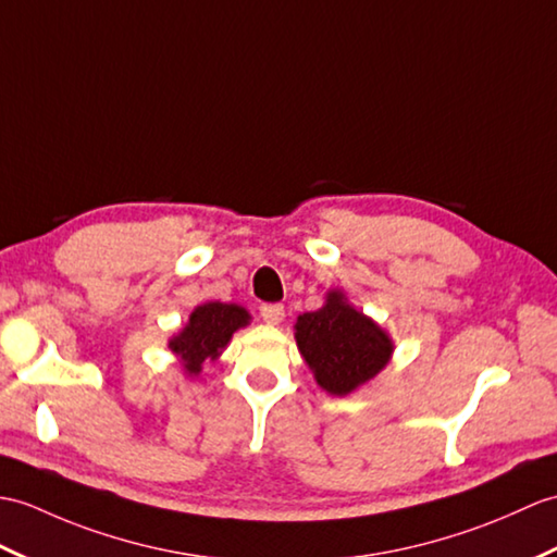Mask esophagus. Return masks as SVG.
<instances>
[{"label": "esophagus", "instance_id": "obj_1", "mask_svg": "<svg viewBox=\"0 0 557 557\" xmlns=\"http://www.w3.org/2000/svg\"><path fill=\"white\" fill-rule=\"evenodd\" d=\"M261 318L268 322V325H280V322L284 320V306H280V304L261 306Z\"/></svg>", "mask_w": 557, "mask_h": 557}]
</instances>
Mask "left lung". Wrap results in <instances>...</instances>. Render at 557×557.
Instances as JSON below:
<instances>
[{"label":"left lung","instance_id":"left-lung-1","mask_svg":"<svg viewBox=\"0 0 557 557\" xmlns=\"http://www.w3.org/2000/svg\"><path fill=\"white\" fill-rule=\"evenodd\" d=\"M294 339L322 392L348 396L389 366L394 339L344 289H330L313 313L294 322Z\"/></svg>","mask_w":557,"mask_h":557}]
</instances>
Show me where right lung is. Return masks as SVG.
Masks as SVG:
<instances>
[{
  "label": "right lung",
  "mask_w": 557,
  "mask_h": 557,
  "mask_svg": "<svg viewBox=\"0 0 557 557\" xmlns=\"http://www.w3.org/2000/svg\"><path fill=\"white\" fill-rule=\"evenodd\" d=\"M247 325H251V313L244 306L203 301L191 310L183 330L168 339V348L187 377H199L203 363L223 356L232 334Z\"/></svg>",
  "instance_id": "add662e5"
}]
</instances>
